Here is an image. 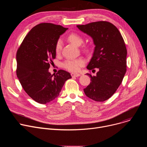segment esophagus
I'll list each match as a JSON object with an SVG mask.
<instances>
[{"instance_id": "34e87169", "label": "esophagus", "mask_w": 147, "mask_h": 147, "mask_svg": "<svg viewBox=\"0 0 147 147\" xmlns=\"http://www.w3.org/2000/svg\"><path fill=\"white\" fill-rule=\"evenodd\" d=\"M71 76L72 77H79L80 76V74H78V73H71Z\"/></svg>"}]
</instances>
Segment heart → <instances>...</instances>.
<instances>
[{"mask_svg": "<svg viewBox=\"0 0 147 147\" xmlns=\"http://www.w3.org/2000/svg\"><path fill=\"white\" fill-rule=\"evenodd\" d=\"M68 40L76 46H80L83 42V37L78 33H72L68 36ZM62 49V41L58 39L55 46V51L57 53H59ZM84 51H88L89 48L86 46H84ZM85 64V61L82 58H71L66 59L63 63V67L67 69L68 71L71 72H77L80 70V69Z\"/></svg>", "mask_w": 147, "mask_h": 147, "instance_id": "obj_1", "label": "heart"}]
</instances>
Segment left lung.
Wrapping results in <instances>:
<instances>
[{"label":"left lung","mask_w":147,"mask_h":147,"mask_svg":"<svg viewBox=\"0 0 147 147\" xmlns=\"http://www.w3.org/2000/svg\"><path fill=\"white\" fill-rule=\"evenodd\" d=\"M77 27L93 38L95 45L87 68L99 69L96 76L86 74L91 82L84 89V94L95 101L103 102L115 93L126 72L125 41L117 28L109 22H93Z\"/></svg>","instance_id":"left-lung-1"}]
</instances>
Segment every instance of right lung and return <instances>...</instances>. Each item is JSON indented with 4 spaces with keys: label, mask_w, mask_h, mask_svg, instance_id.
<instances>
[{
    "label": "right lung",
    "mask_w": 147,
    "mask_h": 147,
    "mask_svg": "<svg viewBox=\"0 0 147 147\" xmlns=\"http://www.w3.org/2000/svg\"><path fill=\"white\" fill-rule=\"evenodd\" d=\"M67 29L52 23H40L30 31L17 51V76L28 95L38 103L45 104L55 99L65 81L71 78L63 69L54 76L49 72L56 57L55 43Z\"/></svg>",
    "instance_id": "add662e5"
}]
</instances>
